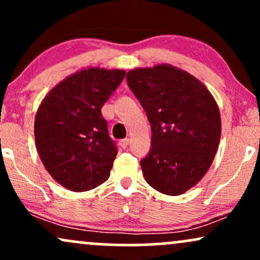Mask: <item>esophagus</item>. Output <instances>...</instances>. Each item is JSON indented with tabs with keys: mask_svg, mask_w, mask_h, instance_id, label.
I'll list each match as a JSON object with an SVG mask.
<instances>
[{
	"mask_svg": "<svg viewBox=\"0 0 260 260\" xmlns=\"http://www.w3.org/2000/svg\"><path fill=\"white\" fill-rule=\"evenodd\" d=\"M120 145H121V147L123 148V149H126V148L128 147V145H129V139H128V138L122 139L121 142H120Z\"/></svg>",
	"mask_w": 260,
	"mask_h": 260,
	"instance_id": "esophagus-1",
	"label": "esophagus"
}]
</instances>
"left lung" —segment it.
Masks as SVG:
<instances>
[{"instance_id": "1", "label": "left lung", "mask_w": 260, "mask_h": 260, "mask_svg": "<svg viewBox=\"0 0 260 260\" xmlns=\"http://www.w3.org/2000/svg\"><path fill=\"white\" fill-rule=\"evenodd\" d=\"M126 79L151 126V148L140 160L145 181L164 194H182L202 180L216 154V101L202 82L170 64L137 68Z\"/></svg>"}]
</instances>
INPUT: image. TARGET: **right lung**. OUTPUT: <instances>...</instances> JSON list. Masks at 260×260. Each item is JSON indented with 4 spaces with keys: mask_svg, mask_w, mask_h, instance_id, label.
<instances>
[{
    "mask_svg": "<svg viewBox=\"0 0 260 260\" xmlns=\"http://www.w3.org/2000/svg\"><path fill=\"white\" fill-rule=\"evenodd\" d=\"M124 74L120 70L79 71L58 83L39 106L38 153L49 174L67 189L89 190L109 178L117 147L101 107Z\"/></svg>",
    "mask_w": 260,
    "mask_h": 260,
    "instance_id": "1",
    "label": "right lung"
}]
</instances>
